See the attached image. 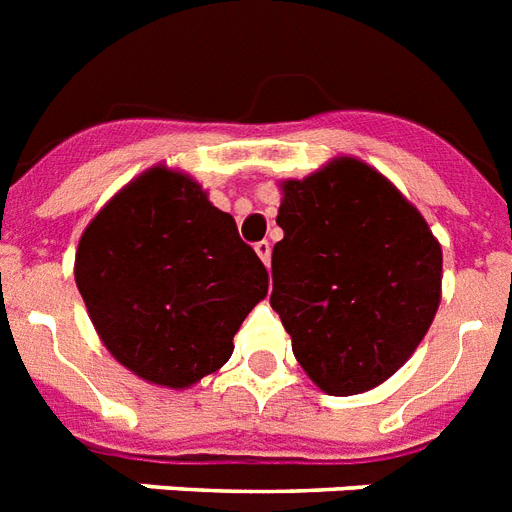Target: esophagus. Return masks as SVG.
<instances>
[{"mask_svg": "<svg viewBox=\"0 0 512 512\" xmlns=\"http://www.w3.org/2000/svg\"><path fill=\"white\" fill-rule=\"evenodd\" d=\"M253 248H256V253H259V259L269 266V261H272V246H269V240H259Z\"/></svg>", "mask_w": 512, "mask_h": 512, "instance_id": "obj_1", "label": "esophagus"}]
</instances>
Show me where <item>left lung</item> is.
<instances>
[{"instance_id":"left-lung-1","label":"left lung","mask_w":512,"mask_h":512,"mask_svg":"<svg viewBox=\"0 0 512 512\" xmlns=\"http://www.w3.org/2000/svg\"><path fill=\"white\" fill-rule=\"evenodd\" d=\"M280 188L269 303L319 390H374L432 327L442 248L416 206L353 156Z\"/></svg>"}]
</instances>
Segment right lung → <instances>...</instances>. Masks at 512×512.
<instances>
[{
	"mask_svg": "<svg viewBox=\"0 0 512 512\" xmlns=\"http://www.w3.org/2000/svg\"><path fill=\"white\" fill-rule=\"evenodd\" d=\"M75 282L109 353L172 390L225 366L232 337L269 290L235 219L164 164L130 180L88 222Z\"/></svg>",
	"mask_w": 512,
	"mask_h": 512,
	"instance_id": "add662e5",
	"label": "right lung"
}]
</instances>
